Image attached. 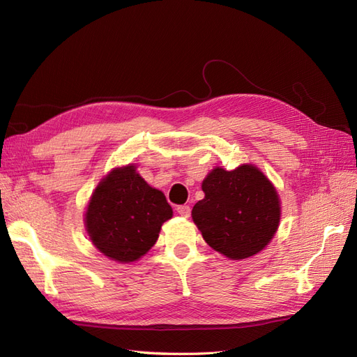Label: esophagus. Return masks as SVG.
<instances>
[{
  "instance_id": "34e87169",
  "label": "esophagus",
  "mask_w": 357,
  "mask_h": 357,
  "mask_svg": "<svg viewBox=\"0 0 357 357\" xmlns=\"http://www.w3.org/2000/svg\"><path fill=\"white\" fill-rule=\"evenodd\" d=\"M177 213H178L180 215H183V218H189L190 207H189V205H178V207H177Z\"/></svg>"
}]
</instances>
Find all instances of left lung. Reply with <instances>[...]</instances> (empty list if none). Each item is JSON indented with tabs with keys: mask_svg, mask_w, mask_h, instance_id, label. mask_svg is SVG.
Wrapping results in <instances>:
<instances>
[{
	"mask_svg": "<svg viewBox=\"0 0 357 357\" xmlns=\"http://www.w3.org/2000/svg\"><path fill=\"white\" fill-rule=\"evenodd\" d=\"M202 190L205 197L193 205L192 219L215 252L238 261L273 240L282 207L273 183L255 165L214 168Z\"/></svg>",
	"mask_w": 357,
	"mask_h": 357,
	"instance_id": "1",
	"label": "left lung"
}]
</instances>
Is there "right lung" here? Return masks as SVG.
Segmentation results:
<instances>
[{
	"label": "right lung",
	"mask_w": 357,
	"mask_h": 357,
	"mask_svg": "<svg viewBox=\"0 0 357 357\" xmlns=\"http://www.w3.org/2000/svg\"><path fill=\"white\" fill-rule=\"evenodd\" d=\"M172 208L134 165L113 169L96 186L84 223L93 245L117 262H134L156 243Z\"/></svg>",
	"instance_id": "add662e5"
}]
</instances>
